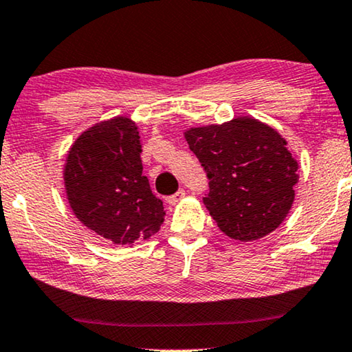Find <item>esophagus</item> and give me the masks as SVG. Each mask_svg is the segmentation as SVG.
Segmentation results:
<instances>
[{
	"mask_svg": "<svg viewBox=\"0 0 352 352\" xmlns=\"http://www.w3.org/2000/svg\"><path fill=\"white\" fill-rule=\"evenodd\" d=\"M185 194H186L185 190H178L175 194H172V196L167 197V202H169L170 206H175V204H178L183 197H185Z\"/></svg>",
	"mask_w": 352,
	"mask_h": 352,
	"instance_id": "1",
	"label": "esophagus"
}]
</instances>
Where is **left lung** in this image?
<instances>
[{
	"instance_id": "8db88e82",
	"label": "left lung",
	"mask_w": 352,
	"mask_h": 352,
	"mask_svg": "<svg viewBox=\"0 0 352 352\" xmlns=\"http://www.w3.org/2000/svg\"><path fill=\"white\" fill-rule=\"evenodd\" d=\"M185 139L210 180L204 204L224 234L251 242L285 221L296 196L298 162L278 131L237 117L190 128Z\"/></svg>"
}]
</instances>
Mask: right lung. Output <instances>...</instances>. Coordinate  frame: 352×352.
Listing matches in <instances>:
<instances>
[{
    "instance_id": "add662e5",
    "label": "right lung",
    "mask_w": 352,
    "mask_h": 352,
    "mask_svg": "<svg viewBox=\"0 0 352 352\" xmlns=\"http://www.w3.org/2000/svg\"><path fill=\"white\" fill-rule=\"evenodd\" d=\"M140 153L139 129L126 117L93 124L67 151V202L83 226L113 245L150 239L164 221L162 201L142 175Z\"/></svg>"
}]
</instances>
